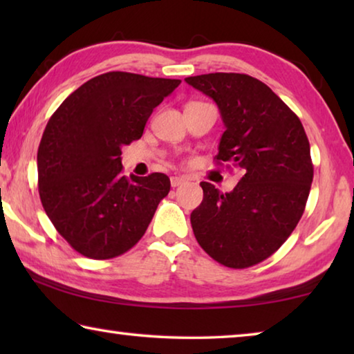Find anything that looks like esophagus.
<instances>
[{
  "label": "esophagus",
  "mask_w": 354,
  "mask_h": 354,
  "mask_svg": "<svg viewBox=\"0 0 354 354\" xmlns=\"http://www.w3.org/2000/svg\"><path fill=\"white\" fill-rule=\"evenodd\" d=\"M184 183H185V179L183 176H171V179H170L171 187H179V185H183Z\"/></svg>",
  "instance_id": "obj_1"
}]
</instances>
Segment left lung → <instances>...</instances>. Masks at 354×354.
I'll return each mask as SVG.
<instances>
[{
  "label": "left lung",
  "instance_id": "8db88e82",
  "mask_svg": "<svg viewBox=\"0 0 354 354\" xmlns=\"http://www.w3.org/2000/svg\"><path fill=\"white\" fill-rule=\"evenodd\" d=\"M217 103L226 131L215 164L232 165L241 181L230 194L211 183L190 214L200 247L230 268L272 256L295 230L306 207L314 165L299 118L270 87L243 73L185 77Z\"/></svg>",
  "mask_w": 354,
  "mask_h": 354
}]
</instances>
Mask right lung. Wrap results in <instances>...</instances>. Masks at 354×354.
<instances>
[{
    "label": "right lung",
    "instance_id": "obj_1",
    "mask_svg": "<svg viewBox=\"0 0 354 354\" xmlns=\"http://www.w3.org/2000/svg\"><path fill=\"white\" fill-rule=\"evenodd\" d=\"M179 84L109 71L84 82L51 115L37 151L39 195L48 218L77 253L111 259L145 234L170 179L164 173L123 176L120 156Z\"/></svg>",
    "mask_w": 354,
    "mask_h": 354
}]
</instances>
